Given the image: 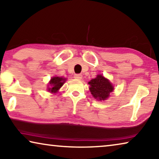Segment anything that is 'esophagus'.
Returning <instances> with one entry per match:
<instances>
[{"mask_svg": "<svg viewBox=\"0 0 159 159\" xmlns=\"http://www.w3.org/2000/svg\"><path fill=\"white\" fill-rule=\"evenodd\" d=\"M83 77V75L81 74H75L74 75V78L75 79H81Z\"/></svg>", "mask_w": 159, "mask_h": 159, "instance_id": "esophagus-1", "label": "esophagus"}]
</instances>
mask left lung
<instances>
[{
	"label": "left lung",
	"mask_w": 159,
	"mask_h": 159,
	"mask_svg": "<svg viewBox=\"0 0 159 159\" xmlns=\"http://www.w3.org/2000/svg\"><path fill=\"white\" fill-rule=\"evenodd\" d=\"M89 89L93 98L98 100H105L114 90V87L109 80L102 75H98L95 79L89 82Z\"/></svg>",
	"instance_id": "1"
}]
</instances>
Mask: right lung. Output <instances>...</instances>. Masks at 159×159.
Here are the masks:
<instances>
[{
  "label": "right lung",
  "mask_w": 159,
  "mask_h": 159,
  "mask_svg": "<svg viewBox=\"0 0 159 159\" xmlns=\"http://www.w3.org/2000/svg\"><path fill=\"white\" fill-rule=\"evenodd\" d=\"M66 79L59 76H54L52 77L48 85L47 90L48 91L52 93H56L60 89L64 84L66 81Z\"/></svg>",
  "instance_id": "right-lung-1"
}]
</instances>
